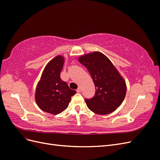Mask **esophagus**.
Listing matches in <instances>:
<instances>
[{
	"label": "esophagus",
	"mask_w": 160,
	"mask_h": 160,
	"mask_svg": "<svg viewBox=\"0 0 160 160\" xmlns=\"http://www.w3.org/2000/svg\"><path fill=\"white\" fill-rule=\"evenodd\" d=\"M81 91H82V89H81V88H78V89H77V93H81Z\"/></svg>",
	"instance_id": "obj_1"
}]
</instances>
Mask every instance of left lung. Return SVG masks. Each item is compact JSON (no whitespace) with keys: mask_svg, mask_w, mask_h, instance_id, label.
<instances>
[{"mask_svg":"<svg viewBox=\"0 0 160 160\" xmlns=\"http://www.w3.org/2000/svg\"><path fill=\"white\" fill-rule=\"evenodd\" d=\"M78 61L89 72L96 89L93 98L85 99L88 108L99 115L113 112L126 95L127 86L123 77L101 52L88 53L81 56Z\"/></svg>","mask_w":160,"mask_h":160,"instance_id":"obj_1","label":"left lung"}]
</instances>
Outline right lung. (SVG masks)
<instances>
[{
    "mask_svg": "<svg viewBox=\"0 0 160 160\" xmlns=\"http://www.w3.org/2000/svg\"><path fill=\"white\" fill-rule=\"evenodd\" d=\"M64 62L65 58L61 55L53 58L45 66L37 85L36 103L45 112L53 115L62 112L76 93L60 77Z\"/></svg>",
    "mask_w": 160,
    "mask_h": 160,
    "instance_id": "right-lung-1",
    "label": "right lung"
}]
</instances>
